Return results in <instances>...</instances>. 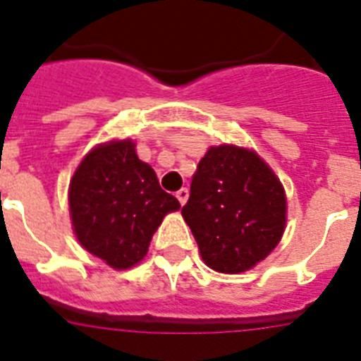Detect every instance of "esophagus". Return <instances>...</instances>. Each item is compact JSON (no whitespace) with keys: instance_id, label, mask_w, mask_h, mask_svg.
Here are the masks:
<instances>
[{"instance_id":"obj_1","label":"esophagus","mask_w":361,"mask_h":361,"mask_svg":"<svg viewBox=\"0 0 361 361\" xmlns=\"http://www.w3.org/2000/svg\"><path fill=\"white\" fill-rule=\"evenodd\" d=\"M188 197H190V191H188V188H180V190L177 191V199H178V202L183 204V206L186 204Z\"/></svg>"}]
</instances>
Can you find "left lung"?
<instances>
[{"label": "left lung", "mask_w": 361, "mask_h": 361, "mask_svg": "<svg viewBox=\"0 0 361 361\" xmlns=\"http://www.w3.org/2000/svg\"><path fill=\"white\" fill-rule=\"evenodd\" d=\"M204 264L238 275L262 262L282 240L288 199L280 178L255 149L209 146L183 208Z\"/></svg>", "instance_id": "8db88e82"}]
</instances>
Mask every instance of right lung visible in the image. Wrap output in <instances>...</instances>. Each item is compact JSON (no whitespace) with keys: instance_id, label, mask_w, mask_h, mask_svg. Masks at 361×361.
I'll return each mask as SVG.
<instances>
[{"instance_id":"1","label":"right lung","mask_w":361,"mask_h":361,"mask_svg":"<svg viewBox=\"0 0 361 361\" xmlns=\"http://www.w3.org/2000/svg\"><path fill=\"white\" fill-rule=\"evenodd\" d=\"M68 208L82 250L124 271L148 255L153 233L180 204L159 186L132 139H111L94 146L75 168Z\"/></svg>"}]
</instances>
